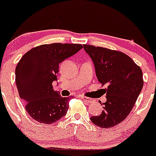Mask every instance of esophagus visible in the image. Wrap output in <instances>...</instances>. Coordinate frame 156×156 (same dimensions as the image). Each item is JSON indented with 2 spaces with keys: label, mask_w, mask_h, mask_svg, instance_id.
I'll list each match as a JSON object with an SVG mask.
<instances>
[{
  "label": "esophagus",
  "mask_w": 156,
  "mask_h": 156,
  "mask_svg": "<svg viewBox=\"0 0 156 156\" xmlns=\"http://www.w3.org/2000/svg\"><path fill=\"white\" fill-rule=\"evenodd\" d=\"M80 97H81V100H83L84 102H86V103H92L93 102H94V100H93L92 99L89 98V97H84V96H80Z\"/></svg>",
  "instance_id": "esophagus-1"
}]
</instances>
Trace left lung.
<instances>
[{"label":"left lung","mask_w":156,"mask_h":156,"mask_svg":"<svg viewBox=\"0 0 156 156\" xmlns=\"http://www.w3.org/2000/svg\"><path fill=\"white\" fill-rule=\"evenodd\" d=\"M83 46L94 62L99 82L107 85L103 112L100 115L90 117V120L102 128L112 127L123 122L134 106L144 86L142 70L122 52Z\"/></svg>","instance_id":"1"}]
</instances>
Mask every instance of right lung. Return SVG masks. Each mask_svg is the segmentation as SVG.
<instances>
[{"label": "right lung", "instance_id": "obj_1", "mask_svg": "<svg viewBox=\"0 0 156 156\" xmlns=\"http://www.w3.org/2000/svg\"><path fill=\"white\" fill-rule=\"evenodd\" d=\"M78 44H43L28 51L16 67L19 95L29 115L40 123L50 124L64 117L70 97H62L53 89L57 81L59 63L78 53Z\"/></svg>", "mask_w": 156, "mask_h": 156}]
</instances>
